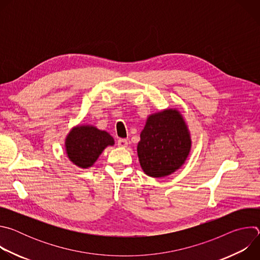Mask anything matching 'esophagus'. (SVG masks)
<instances>
[{
	"instance_id": "obj_1",
	"label": "esophagus",
	"mask_w": 260,
	"mask_h": 260,
	"mask_svg": "<svg viewBox=\"0 0 260 260\" xmlns=\"http://www.w3.org/2000/svg\"><path fill=\"white\" fill-rule=\"evenodd\" d=\"M127 144H128V142H127L126 139H119V140L117 141V145L120 146V147H126Z\"/></svg>"
}]
</instances>
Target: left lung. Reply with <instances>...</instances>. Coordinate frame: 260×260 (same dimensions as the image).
I'll list each match as a JSON object with an SVG mask.
<instances>
[{"mask_svg": "<svg viewBox=\"0 0 260 260\" xmlns=\"http://www.w3.org/2000/svg\"><path fill=\"white\" fill-rule=\"evenodd\" d=\"M140 137L137 149L140 165L150 177L171 175L182 167L190 151L188 128L175 109L150 115Z\"/></svg>", "mask_w": 260, "mask_h": 260, "instance_id": "obj_1", "label": "left lung"}]
</instances>
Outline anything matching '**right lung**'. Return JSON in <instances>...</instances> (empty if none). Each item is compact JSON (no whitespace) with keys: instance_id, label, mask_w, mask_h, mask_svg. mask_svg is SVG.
I'll return each instance as SVG.
<instances>
[{"instance_id":"add662e5","label":"right lung","mask_w":260,"mask_h":260,"mask_svg":"<svg viewBox=\"0 0 260 260\" xmlns=\"http://www.w3.org/2000/svg\"><path fill=\"white\" fill-rule=\"evenodd\" d=\"M114 145V140L107 132L90 125L73 128L66 139V151L70 160L77 167H91L107 146Z\"/></svg>"}]
</instances>
